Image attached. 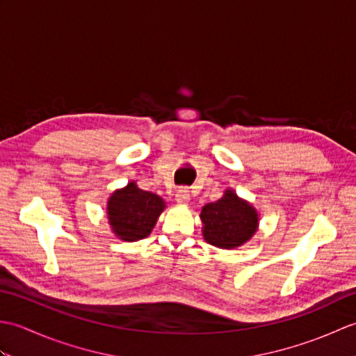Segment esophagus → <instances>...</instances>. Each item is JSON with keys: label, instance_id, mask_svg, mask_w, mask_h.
I'll use <instances>...</instances> for the list:
<instances>
[{"label": "esophagus", "instance_id": "esophagus-1", "mask_svg": "<svg viewBox=\"0 0 356 356\" xmlns=\"http://www.w3.org/2000/svg\"><path fill=\"white\" fill-rule=\"evenodd\" d=\"M188 200H190V193H188L186 188H180L176 193V202L180 205H186Z\"/></svg>", "mask_w": 356, "mask_h": 356}]
</instances>
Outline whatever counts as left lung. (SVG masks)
I'll list each match as a JSON object with an SVG mask.
<instances>
[{
	"label": "left lung",
	"instance_id": "left-lung-1",
	"mask_svg": "<svg viewBox=\"0 0 356 356\" xmlns=\"http://www.w3.org/2000/svg\"><path fill=\"white\" fill-rule=\"evenodd\" d=\"M200 218L203 238L220 249L241 246L251 240L259 228L257 209L232 190H226L220 200L207 203L202 208Z\"/></svg>",
	"mask_w": 356,
	"mask_h": 356
}]
</instances>
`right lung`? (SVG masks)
<instances>
[{"instance_id": "obj_1", "label": "right lung", "mask_w": 356, "mask_h": 356, "mask_svg": "<svg viewBox=\"0 0 356 356\" xmlns=\"http://www.w3.org/2000/svg\"><path fill=\"white\" fill-rule=\"evenodd\" d=\"M163 209L165 202L161 195L140 190L136 182L116 190L107 202L111 231L124 241L148 237Z\"/></svg>"}]
</instances>
